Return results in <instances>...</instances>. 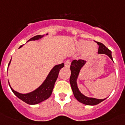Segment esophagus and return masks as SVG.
<instances>
[{"instance_id":"34e87169","label":"esophagus","mask_w":125,"mask_h":125,"mask_svg":"<svg viewBox=\"0 0 125 125\" xmlns=\"http://www.w3.org/2000/svg\"><path fill=\"white\" fill-rule=\"evenodd\" d=\"M70 65H71V62L69 60H67L66 62H65V67L69 68V67H70Z\"/></svg>"}]
</instances>
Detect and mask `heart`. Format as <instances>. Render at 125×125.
<instances>
[{
    "label": "heart",
    "mask_w": 125,
    "mask_h": 125,
    "mask_svg": "<svg viewBox=\"0 0 125 125\" xmlns=\"http://www.w3.org/2000/svg\"><path fill=\"white\" fill-rule=\"evenodd\" d=\"M77 48L78 51H83V56H87L89 55L93 54L97 51V47L95 44L90 43L87 41L85 40H80L77 43Z\"/></svg>",
    "instance_id": "obj_1"
}]
</instances>
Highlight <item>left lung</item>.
Listing matches in <instances>:
<instances>
[{"mask_svg": "<svg viewBox=\"0 0 125 125\" xmlns=\"http://www.w3.org/2000/svg\"><path fill=\"white\" fill-rule=\"evenodd\" d=\"M97 43L99 45V51L98 53L99 54H105L107 56H108L112 60V52L109 50L108 48L105 47L103 43L97 42ZM86 61L83 60H74L71 62L70 69H71V76H70V83L71 88H72L73 92L74 94V97L77 99L80 103H83L85 105H97L101 103L102 101H104L106 99H98L95 98H91V97H87L85 95H83L78 89V87L77 86V83H76V80L78 78V74L80 73V69H82V67L85 64Z\"/></svg>", "mask_w": 125, "mask_h": 125, "instance_id": "1", "label": "left lung"}]
</instances>
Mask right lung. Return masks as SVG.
Returning a JSON list of instances; mask_svg holds the SVG:
<instances>
[{"label": "right lung", "mask_w": 125, "mask_h": 125, "mask_svg": "<svg viewBox=\"0 0 125 125\" xmlns=\"http://www.w3.org/2000/svg\"><path fill=\"white\" fill-rule=\"evenodd\" d=\"M48 34H47V35ZM44 35L41 36V35H38L32 38L31 39L28 40L29 41H32V40H38L43 38ZM22 45L20 46L19 48L22 47ZM11 62V60L8 64V66L10 65ZM64 63H61V64L56 65L53 67L50 73L47 76V78L43 82L42 85L40 87L37 88L36 90L30 92V93H26V94H22V93L17 92L15 90L11 88L10 84L9 83V85L10 87L11 91L19 99L24 101V103H27L28 104H37L38 103H40L44 101L45 100L47 99L50 97V96L52 94L53 88L54 86V83L57 80V78L58 76L59 72L61 69L63 67Z\"/></svg>", "instance_id": "add662e5"}]
</instances>
